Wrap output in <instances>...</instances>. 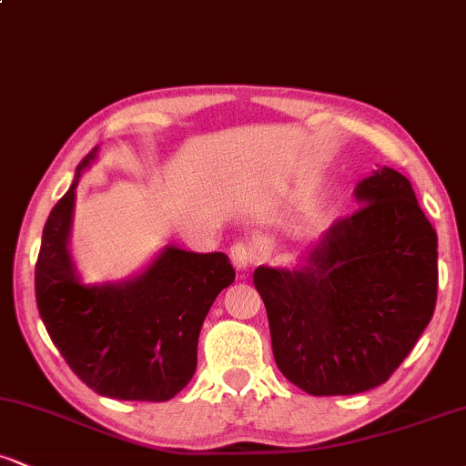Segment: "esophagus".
<instances>
[{
  "label": "esophagus",
  "instance_id": "34e87169",
  "mask_svg": "<svg viewBox=\"0 0 466 466\" xmlns=\"http://www.w3.org/2000/svg\"><path fill=\"white\" fill-rule=\"evenodd\" d=\"M229 258H232V263H234V267H237V271L245 274V271H248L249 267L254 265L256 254H254V249H251V245L237 243V245H232V249H229Z\"/></svg>",
  "mask_w": 466,
  "mask_h": 466
}]
</instances>
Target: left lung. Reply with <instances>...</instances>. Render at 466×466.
Here are the masks:
<instances>
[{
	"label": "left lung",
	"instance_id": "1",
	"mask_svg": "<svg viewBox=\"0 0 466 466\" xmlns=\"http://www.w3.org/2000/svg\"><path fill=\"white\" fill-rule=\"evenodd\" d=\"M355 201L296 265L254 271L278 368L313 397L386 383L436 307L438 238L410 179L383 166Z\"/></svg>",
	"mask_w": 466,
	"mask_h": 466
}]
</instances>
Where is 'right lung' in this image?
<instances>
[{"mask_svg": "<svg viewBox=\"0 0 466 466\" xmlns=\"http://www.w3.org/2000/svg\"><path fill=\"white\" fill-rule=\"evenodd\" d=\"M98 151L78 164L46 221L35 269L36 307L63 360L94 392L168 400L188 386L203 319L237 274L221 251L197 254L168 243L140 274L85 285L69 237L80 175Z\"/></svg>", "mask_w": 466, "mask_h": 466, "instance_id": "obj_1", "label": "right lung"}]
</instances>
